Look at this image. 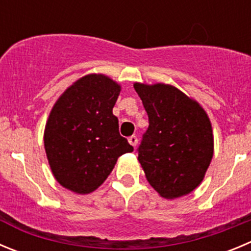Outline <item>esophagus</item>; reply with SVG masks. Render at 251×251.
<instances>
[{
    "instance_id": "obj_1",
    "label": "esophagus",
    "mask_w": 251,
    "mask_h": 251,
    "mask_svg": "<svg viewBox=\"0 0 251 251\" xmlns=\"http://www.w3.org/2000/svg\"><path fill=\"white\" fill-rule=\"evenodd\" d=\"M128 142H129V144H132L133 147H135L138 144V138L135 137V135H132V137L128 138Z\"/></svg>"
}]
</instances>
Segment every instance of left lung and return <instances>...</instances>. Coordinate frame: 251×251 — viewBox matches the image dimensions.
<instances>
[{"label":"left lung","instance_id":"8db88e82","mask_svg":"<svg viewBox=\"0 0 251 251\" xmlns=\"http://www.w3.org/2000/svg\"><path fill=\"white\" fill-rule=\"evenodd\" d=\"M149 126L138 147L147 180L168 199L201 184L213 158V130L205 110L169 84L135 83Z\"/></svg>","mask_w":251,"mask_h":251}]
</instances>
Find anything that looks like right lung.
<instances>
[{"label":"right lung","instance_id":"add662e5","mask_svg":"<svg viewBox=\"0 0 251 251\" xmlns=\"http://www.w3.org/2000/svg\"><path fill=\"white\" fill-rule=\"evenodd\" d=\"M121 86L103 75L78 79L50 110L45 149L62 187L88 194L107 179L122 154L133 147L119 134L113 107Z\"/></svg>","mask_w":251,"mask_h":251}]
</instances>
